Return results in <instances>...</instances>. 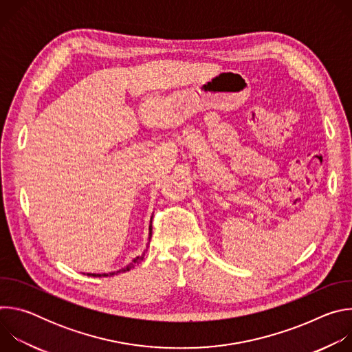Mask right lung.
Wrapping results in <instances>:
<instances>
[{"instance_id":"1","label":"right lung","mask_w":352,"mask_h":352,"mask_svg":"<svg viewBox=\"0 0 352 352\" xmlns=\"http://www.w3.org/2000/svg\"><path fill=\"white\" fill-rule=\"evenodd\" d=\"M148 230H150V232H148V234H150V235H148V241H150V236H152V227H150ZM146 250H147V249H146ZM146 250H144V252H146ZM144 252L142 254V256H138L136 259H133V261H132V263H129L125 269H122V270H120V272H128V270H131L136 263H139L140 261H143V258H144ZM120 272H118V273H120ZM113 274H114V273H110V276H113ZM89 276H93V277H102V276H103V277H107L109 274H89Z\"/></svg>"}]
</instances>
